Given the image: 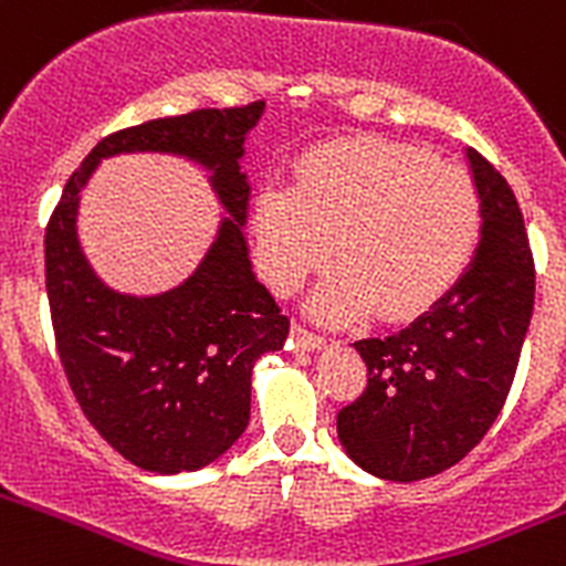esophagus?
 Wrapping results in <instances>:
<instances>
[{"mask_svg":"<svg viewBox=\"0 0 566 566\" xmlns=\"http://www.w3.org/2000/svg\"><path fill=\"white\" fill-rule=\"evenodd\" d=\"M293 339H295V345H298V348H304V350H317V348H323V345H326V337L310 332V328L301 326V323H293Z\"/></svg>","mask_w":566,"mask_h":566,"instance_id":"esophagus-1","label":"esophagus"}]
</instances>
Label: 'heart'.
Here are the masks:
<instances>
[{
    "label": "heart",
    "mask_w": 566,
    "mask_h": 566,
    "mask_svg": "<svg viewBox=\"0 0 566 566\" xmlns=\"http://www.w3.org/2000/svg\"><path fill=\"white\" fill-rule=\"evenodd\" d=\"M262 279L298 290L332 256L334 268L310 310L348 321L370 306L409 317L442 298L473 260L481 201L464 171L420 149L365 144L321 151L293 185L268 182L251 210Z\"/></svg>",
    "instance_id": "1"
}]
</instances>
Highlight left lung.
I'll return each mask as SVG.
<instances>
[{"mask_svg": "<svg viewBox=\"0 0 566 566\" xmlns=\"http://www.w3.org/2000/svg\"><path fill=\"white\" fill-rule=\"evenodd\" d=\"M481 243L457 284L389 337L356 339L367 387L337 411L348 457L387 481L462 462L501 415L534 312V256L514 190L468 149Z\"/></svg>", "mask_w": 566, "mask_h": 566, "instance_id": "8db88e82", "label": "left lung"}]
</instances>
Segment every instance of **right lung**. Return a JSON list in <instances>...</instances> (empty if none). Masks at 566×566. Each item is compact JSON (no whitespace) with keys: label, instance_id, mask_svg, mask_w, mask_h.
<instances>
[{"label":"right lung","instance_id":"1","mask_svg":"<svg viewBox=\"0 0 566 566\" xmlns=\"http://www.w3.org/2000/svg\"><path fill=\"white\" fill-rule=\"evenodd\" d=\"M262 109L205 107L102 137L46 223L49 312L71 392L93 429L149 473L199 470L227 453L249 426L254 361L287 339V315L256 282L243 238L251 188L240 157ZM124 150L201 161L230 212L195 276L149 300L104 289L75 240L81 188L98 159Z\"/></svg>","mask_w":566,"mask_h":566}]
</instances>
